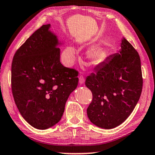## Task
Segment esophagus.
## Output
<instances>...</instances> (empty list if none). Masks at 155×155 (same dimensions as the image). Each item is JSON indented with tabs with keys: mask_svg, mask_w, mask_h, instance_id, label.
<instances>
[{
	"mask_svg": "<svg viewBox=\"0 0 155 155\" xmlns=\"http://www.w3.org/2000/svg\"><path fill=\"white\" fill-rule=\"evenodd\" d=\"M78 79H79V84H84L85 78H84V77H83V76H80L79 78H78Z\"/></svg>",
	"mask_w": 155,
	"mask_h": 155,
	"instance_id": "obj_1",
	"label": "esophagus"
}]
</instances>
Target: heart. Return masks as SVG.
Instances as JSON below:
<instances>
[{
	"label": "heart",
	"mask_w": 155,
	"mask_h": 155,
	"mask_svg": "<svg viewBox=\"0 0 155 155\" xmlns=\"http://www.w3.org/2000/svg\"><path fill=\"white\" fill-rule=\"evenodd\" d=\"M76 49L73 47H68L64 51L63 59L67 64H71L73 62L74 55ZM106 51L104 48L101 45H96L92 47L88 52V58L92 63L98 64L101 63L105 58Z\"/></svg>",
	"instance_id": "1"
}]
</instances>
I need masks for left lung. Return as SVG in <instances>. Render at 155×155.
<instances>
[{
  "label": "left lung",
  "mask_w": 155,
  "mask_h": 155,
  "mask_svg": "<svg viewBox=\"0 0 155 155\" xmlns=\"http://www.w3.org/2000/svg\"><path fill=\"white\" fill-rule=\"evenodd\" d=\"M120 47L85 80L92 93L87 117L100 128L110 129L121 124L134 109L142 92L139 55L125 38Z\"/></svg>",
  "instance_id": "8db88e82"
}]
</instances>
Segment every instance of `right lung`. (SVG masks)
Returning a JSON list of instances; mask_svg holds the SVG:
<instances>
[{
  "label": "right lung",
  "instance_id": "obj_1",
  "mask_svg": "<svg viewBox=\"0 0 155 155\" xmlns=\"http://www.w3.org/2000/svg\"><path fill=\"white\" fill-rule=\"evenodd\" d=\"M43 25L16 51L12 63V91L15 104L28 123L38 129L61 120L70 94L77 88L78 72L60 61L63 45Z\"/></svg>",
  "mask_w": 155,
  "mask_h": 155
}]
</instances>
